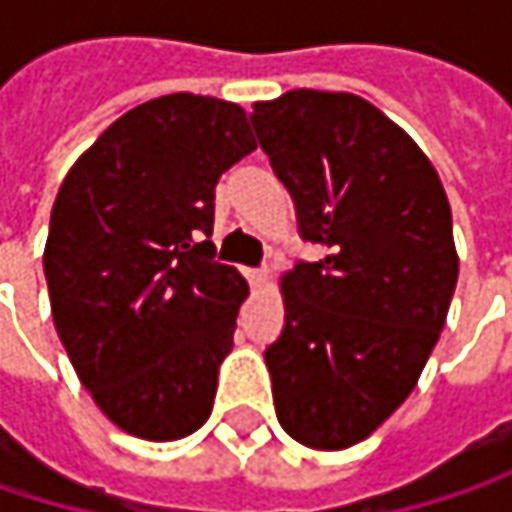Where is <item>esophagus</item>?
Segmentation results:
<instances>
[{
    "label": "esophagus",
    "mask_w": 512,
    "mask_h": 512,
    "mask_svg": "<svg viewBox=\"0 0 512 512\" xmlns=\"http://www.w3.org/2000/svg\"><path fill=\"white\" fill-rule=\"evenodd\" d=\"M246 278L252 287H263L266 284V269H246Z\"/></svg>",
    "instance_id": "1"
}]
</instances>
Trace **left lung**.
<instances>
[{
  "label": "left lung",
  "mask_w": 512,
  "mask_h": 512,
  "mask_svg": "<svg viewBox=\"0 0 512 512\" xmlns=\"http://www.w3.org/2000/svg\"><path fill=\"white\" fill-rule=\"evenodd\" d=\"M293 198L299 237L326 246L284 275L266 347L287 436L341 451L415 388L457 287L451 204L421 148L356 94L287 91L249 112Z\"/></svg>",
  "instance_id": "1"
}]
</instances>
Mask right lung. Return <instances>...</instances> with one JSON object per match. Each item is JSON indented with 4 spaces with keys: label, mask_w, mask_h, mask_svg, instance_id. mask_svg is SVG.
<instances>
[{
    "label": "right lung",
    "mask_w": 512,
    "mask_h": 512,
    "mask_svg": "<svg viewBox=\"0 0 512 512\" xmlns=\"http://www.w3.org/2000/svg\"><path fill=\"white\" fill-rule=\"evenodd\" d=\"M255 148L237 103L168 94L118 118L52 204L55 332L94 403L139 439H183L210 418L249 296L213 260L216 183Z\"/></svg>",
    "instance_id": "1"
}]
</instances>
